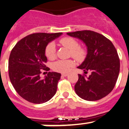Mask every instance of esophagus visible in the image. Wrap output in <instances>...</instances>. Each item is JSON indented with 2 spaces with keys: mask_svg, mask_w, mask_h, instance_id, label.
Instances as JSON below:
<instances>
[{
  "mask_svg": "<svg viewBox=\"0 0 129 129\" xmlns=\"http://www.w3.org/2000/svg\"><path fill=\"white\" fill-rule=\"evenodd\" d=\"M69 75V73H62L61 74V75L63 76V77H67V76Z\"/></svg>",
  "mask_w": 129,
  "mask_h": 129,
  "instance_id": "34e87169",
  "label": "esophagus"
}]
</instances>
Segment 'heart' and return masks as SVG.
<instances>
[{"label":"heart","mask_w":129,"mask_h":129,"mask_svg":"<svg viewBox=\"0 0 129 129\" xmlns=\"http://www.w3.org/2000/svg\"><path fill=\"white\" fill-rule=\"evenodd\" d=\"M59 43L61 45L70 50L71 57L78 61L84 60L86 56V51L84 48L79 47L77 40L71 37H65L59 40ZM45 56L49 59L52 60L56 55L55 45L53 43H49L46 46L45 50ZM74 66L72 60H59L54 62L52 65L53 70L58 72L65 73L71 69Z\"/></svg>","instance_id":"b5f03b06"}]
</instances>
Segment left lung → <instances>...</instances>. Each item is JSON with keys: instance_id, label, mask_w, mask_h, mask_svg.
<instances>
[{"instance_id": "1", "label": "left lung", "mask_w": 129, "mask_h": 129, "mask_svg": "<svg viewBox=\"0 0 129 129\" xmlns=\"http://www.w3.org/2000/svg\"><path fill=\"white\" fill-rule=\"evenodd\" d=\"M67 34L80 39L86 44L88 54L78 69L85 73L91 71L89 77L78 74L75 86L76 93L84 100H99L114 89L120 69L117 51L110 40L101 34L91 30L77 31Z\"/></svg>"}]
</instances>
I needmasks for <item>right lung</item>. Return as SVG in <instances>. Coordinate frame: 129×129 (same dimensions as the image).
<instances>
[{
	"label": "right lung",
	"mask_w": 129,
	"mask_h": 129,
	"mask_svg": "<svg viewBox=\"0 0 129 129\" xmlns=\"http://www.w3.org/2000/svg\"><path fill=\"white\" fill-rule=\"evenodd\" d=\"M61 34H32L12 49L8 61L9 77L15 91L27 101L43 103L55 95L61 74L49 72L45 78L40 75L42 69H50L45 66L46 46Z\"/></svg>",
	"instance_id": "obj_1"
}]
</instances>
